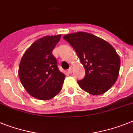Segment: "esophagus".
Here are the masks:
<instances>
[{
  "label": "esophagus",
  "instance_id": "1",
  "mask_svg": "<svg viewBox=\"0 0 133 133\" xmlns=\"http://www.w3.org/2000/svg\"><path fill=\"white\" fill-rule=\"evenodd\" d=\"M68 72L69 74H72V67L71 66L70 68L68 69Z\"/></svg>",
  "mask_w": 133,
  "mask_h": 133
}]
</instances>
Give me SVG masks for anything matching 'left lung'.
<instances>
[{
	"label": "left lung",
	"instance_id": "obj_1",
	"mask_svg": "<svg viewBox=\"0 0 133 133\" xmlns=\"http://www.w3.org/2000/svg\"><path fill=\"white\" fill-rule=\"evenodd\" d=\"M73 46L85 70V76L78 81L80 87L92 95L105 93L117 80L120 59L114 48L101 38L79 32L63 36Z\"/></svg>",
	"mask_w": 133,
	"mask_h": 133
}]
</instances>
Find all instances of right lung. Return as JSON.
<instances>
[{
  "mask_svg": "<svg viewBox=\"0 0 133 133\" xmlns=\"http://www.w3.org/2000/svg\"><path fill=\"white\" fill-rule=\"evenodd\" d=\"M61 34L38 39L25 51L19 66L20 81L33 97L49 100L61 91L65 76L57 68L52 51Z\"/></svg>",
  "mask_w": 133,
  "mask_h": 133,
  "instance_id": "right-lung-1",
  "label": "right lung"
}]
</instances>
